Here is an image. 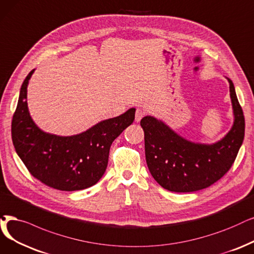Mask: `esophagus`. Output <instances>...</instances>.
<instances>
[{
    "mask_svg": "<svg viewBox=\"0 0 254 254\" xmlns=\"http://www.w3.org/2000/svg\"><path fill=\"white\" fill-rule=\"evenodd\" d=\"M144 116H145V111L141 109V108H137L136 111H135V121L139 122L141 120V118H143Z\"/></svg>",
    "mask_w": 254,
    "mask_h": 254,
    "instance_id": "1",
    "label": "esophagus"
}]
</instances>
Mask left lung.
<instances>
[{
  "mask_svg": "<svg viewBox=\"0 0 254 254\" xmlns=\"http://www.w3.org/2000/svg\"><path fill=\"white\" fill-rule=\"evenodd\" d=\"M227 80L235 122L229 132L215 144L191 143L164 122L150 116L141 119L147 166L164 189L189 192L208 188L224 176L235 162L244 139L245 119L232 81Z\"/></svg>",
  "mask_w": 254,
  "mask_h": 254,
  "instance_id": "8db88e82",
  "label": "left lung"
}]
</instances>
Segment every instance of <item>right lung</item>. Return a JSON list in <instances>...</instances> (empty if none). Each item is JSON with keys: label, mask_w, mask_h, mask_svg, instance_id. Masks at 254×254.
Masks as SVG:
<instances>
[{"label": "right lung", "mask_w": 254, "mask_h": 254, "mask_svg": "<svg viewBox=\"0 0 254 254\" xmlns=\"http://www.w3.org/2000/svg\"><path fill=\"white\" fill-rule=\"evenodd\" d=\"M28 74L19 92L12 118L11 134L15 151L33 177L60 190H79L96 185L105 173L113 141L133 123L135 109L100 122L84 132L57 136L40 130L30 117Z\"/></svg>", "instance_id": "obj_1"}]
</instances>
